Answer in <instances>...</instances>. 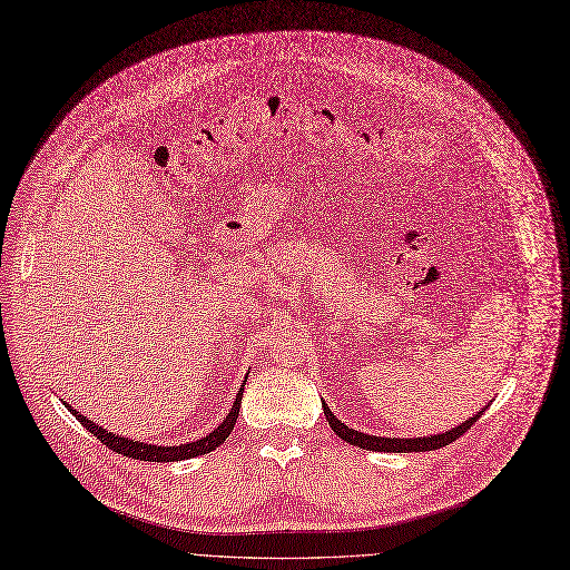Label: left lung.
Returning a JSON list of instances; mask_svg holds the SVG:
<instances>
[{"mask_svg": "<svg viewBox=\"0 0 570 570\" xmlns=\"http://www.w3.org/2000/svg\"><path fill=\"white\" fill-rule=\"evenodd\" d=\"M483 411H479L474 417L465 420V423L449 430V432H441V434H430V436H415V439H392V436H373V434H364V432H356L352 428H347L343 420L335 417L331 413V409L326 406L324 402V415L328 420L331 430L338 434L343 441H347V444L352 446H360V449H366V451H387V453H411V451H434V449H441V446H449L451 441H455L458 436L465 434Z\"/></svg>", "mask_w": 570, "mask_h": 570, "instance_id": "left-lung-1", "label": "left lung"}]
</instances>
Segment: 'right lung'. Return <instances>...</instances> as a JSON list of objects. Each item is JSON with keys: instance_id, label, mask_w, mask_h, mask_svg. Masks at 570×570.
Instances as JSON below:
<instances>
[{"instance_id": "right-lung-1", "label": "right lung", "mask_w": 570, "mask_h": 570, "mask_svg": "<svg viewBox=\"0 0 570 570\" xmlns=\"http://www.w3.org/2000/svg\"><path fill=\"white\" fill-rule=\"evenodd\" d=\"M244 385H246V381L242 383L239 394L235 399V404H232L229 413L225 415V420L214 432L197 439V441H189V444H180V446H155V444H145V441H136V439H129V436L112 434L108 430H102L98 423H91L87 415H81L70 404H66V406H68V411L79 420L83 428H87L94 436H98L102 444L108 446V449H112L115 453H121V455L134 458V460H147V462H176V460H187V458H197V455L210 453V451H216L223 444V441L229 436V432L235 430V423H237V417H239Z\"/></svg>"}]
</instances>
